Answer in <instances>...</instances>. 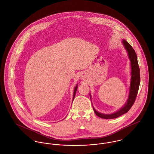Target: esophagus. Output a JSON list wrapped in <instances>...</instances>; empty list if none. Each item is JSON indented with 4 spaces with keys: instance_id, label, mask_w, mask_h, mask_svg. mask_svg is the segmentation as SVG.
<instances>
[{
    "instance_id": "34e87169",
    "label": "esophagus",
    "mask_w": 154,
    "mask_h": 154,
    "mask_svg": "<svg viewBox=\"0 0 154 154\" xmlns=\"http://www.w3.org/2000/svg\"><path fill=\"white\" fill-rule=\"evenodd\" d=\"M81 78H82V79H83L84 78V75H81Z\"/></svg>"
}]
</instances>
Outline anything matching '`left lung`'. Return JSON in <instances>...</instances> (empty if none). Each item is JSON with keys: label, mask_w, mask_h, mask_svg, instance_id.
I'll use <instances>...</instances> for the list:
<instances>
[{"label": "left lung", "mask_w": 154, "mask_h": 154, "mask_svg": "<svg viewBox=\"0 0 154 154\" xmlns=\"http://www.w3.org/2000/svg\"><path fill=\"white\" fill-rule=\"evenodd\" d=\"M122 43L128 53V57L131 62V82L128 98L125 103L121 108H120L116 112H113L111 114H105L99 112L94 108L92 105L95 114L99 117L103 119H107L116 118L128 112V111L131 109V108L134 103L138 92L140 84V70L137 54L133 48L126 40L122 39ZM89 95L90 98L91 99V94Z\"/></svg>", "instance_id": "1"}]
</instances>
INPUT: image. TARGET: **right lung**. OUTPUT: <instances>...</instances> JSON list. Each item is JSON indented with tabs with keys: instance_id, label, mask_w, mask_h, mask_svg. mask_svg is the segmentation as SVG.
Segmentation results:
<instances>
[{
	"instance_id": "add662e5",
	"label": "right lung",
	"mask_w": 154,
	"mask_h": 154,
	"mask_svg": "<svg viewBox=\"0 0 154 154\" xmlns=\"http://www.w3.org/2000/svg\"><path fill=\"white\" fill-rule=\"evenodd\" d=\"M78 84H76V86L75 87V89H74V91H73V100H72V101L73 100V99H74V98H75V95H76V91H77V89H78Z\"/></svg>"
}]
</instances>
